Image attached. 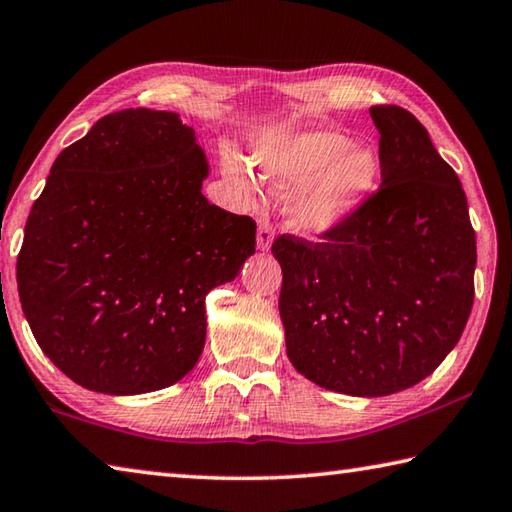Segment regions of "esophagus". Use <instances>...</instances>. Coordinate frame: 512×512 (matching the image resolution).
<instances>
[{
	"label": "esophagus",
	"instance_id": "34e87169",
	"mask_svg": "<svg viewBox=\"0 0 512 512\" xmlns=\"http://www.w3.org/2000/svg\"><path fill=\"white\" fill-rule=\"evenodd\" d=\"M273 239H275L273 226L268 224V221H259V228H257V248H259V250H268V248L273 246Z\"/></svg>",
	"mask_w": 512,
	"mask_h": 512
}]
</instances>
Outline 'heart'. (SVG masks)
Wrapping results in <instances>:
<instances>
[{
    "label": "heart",
    "instance_id": "obj_1",
    "mask_svg": "<svg viewBox=\"0 0 512 512\" xmlns=\"http://www.w3.org/2000/svg\"><path fill=\"white\" fill-rule=\"evenodd\" d=\"M259 181L273 190H293L291 226L309 237L336 232L367 206L380 179V161L367 145L327 129H293L268 136L253 150ZM226 179L241 197L255 194V179L237 156L224 159Z\"/></svg>",
    "mask_w": 512,
    "mask_h": 512
}]
</instances>
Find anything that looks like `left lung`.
Masks as SVG:
<instances>
[{
	"label": "left lung",
	"instance_id": "8db88e82",
	"mask_svg": "<svg viewBox=\"0 0 512 512\" xmlns=\"http://www.w3.org/2000/svg\"><path fill=\"white\" fill-rule=\"evenodd\" d=\"M380 190L320 244L282 235L286 353L311 383L387 396L457 345L475 300L477 241L459 176L401 107H371Z\"/></svg>",
	"mask_w": 512,
	"mask_h": 512
}]
</instances>
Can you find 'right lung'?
Listing matches in <instances>:
<instances>
[{
	"instance_id": "right-lung-1",
	"label": "right lung",
	"mask_w": 512,
	"mask_h": 512,
	"mask_svg": "<svg viewBox=\"0 0 512 512\" xmlns=\"http://www.w3.org/2000/svg\"><path fill=\"white\" fill-rule=\"evenodd\" d=\"M210 174L179 114L123 109L55 159L17 257L37 345L91 392L132 396L190 374L206 295L255 253V221L203 197Z\"/></svg>"
}]
</instances>
